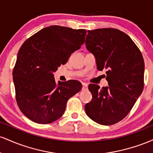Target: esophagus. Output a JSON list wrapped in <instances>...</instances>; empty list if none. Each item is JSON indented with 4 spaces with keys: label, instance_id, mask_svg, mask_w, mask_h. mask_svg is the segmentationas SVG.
<instances>
[{
    "label": "esophagus",
    "instance_id": "34e87169",
    "mask_svg": "<svg viewBox=\"0 0 153 153\" xmlns=\"http://www.w3.org/2000/svg\"><path fill=\"white\" fill-rule=\"evenodd\" d=\"M82 91L87 90V89H88V85H87V84L85 83V82H82Z\"/></svg>",
    "mask_w": 153,
    "mask_h": 153
}]
</instances>
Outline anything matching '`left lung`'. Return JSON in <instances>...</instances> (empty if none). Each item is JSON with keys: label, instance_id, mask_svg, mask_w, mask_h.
<instances>
[{"label": "left lung", "instance_id": "1", "mask_svg": "<svg viewBox=\"0 0 153 153\" xmlns=\"http://www.w3.org/2000/svg\"><path fill=\"white\" fill-rule=\"evenodd\" d=\"M85 47L99 71L107 70L108 86L90 84L92 99L85 104L89 118L101 125L122 120L143 92L145 63L140 50L123 31L106 28L88 31Z\"/></svg>", "mask_w": 153, "mask_h": 153}]
</instances>
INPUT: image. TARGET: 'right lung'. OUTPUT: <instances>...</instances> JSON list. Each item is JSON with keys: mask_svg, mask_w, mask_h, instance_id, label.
I'll return each instance as SVG.
<instances>
[{"mask_svg": "<svg viewBox=\"0 0 153 153\" xmlns=\"http://www.w3.org/2000/svg\"><path fill=\"white\" fill-rule=\"evenodd\" d=\"M85 29L50 26L22 45L17 54L13 80L18 106L28 119L50 124L65 113L70 98L79 92L78 80L56 82L53 73L85 42Z\"/></svg>", "mask_w": 153, "mask_h": 153, "instance_id": "1", "label": "right lung"}]
</instances>
